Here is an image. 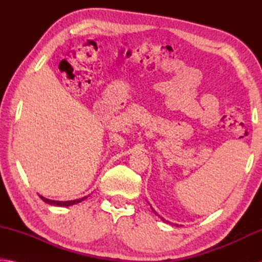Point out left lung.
Masks as SVG:
<instances>
[{
    "label": "left lung",
    "mask_w": 262,
    "mask_h": 262,
    "mask_svg": "<svg viewBox=\"0 0 262 262\" xmlns=\"http://www.w3.org/2000/svg\"><path fill=\"white\" fill-rule=\"evenodd\" d=\"M151 209H152V208H151ZM152 211H154V212H155V214H156V215H158V214H157V212H156V211H155L154 209H152ZM159 217H161V216H159ZM162 220H163L164 222H165V220H164V219H162ZM166 222H167V221H166Z\"/></svg>",
    "instance_id": "obj_1"
}]
</instances>
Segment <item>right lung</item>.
<instances>
[{"label": "right lung", "mask_w": 262, "mask_h": 262, "mask_svg": "<svg viewBox=\"0 0 262 262\" xmlns=\"http://www.w3.org/2000/svg\"><path fill=\"white\" fill-rule=\"evenodd\" d=\"M41 200L45 201L46 203H48V205L51 206H56V207H69V206H73V205H76V203H79L83 200H85V199L88 196H84L82 199H77V200H72V201H55V200H50V199H46L43 198L40 195Z\"/></svg>", "instance_id": "add662e5"}]
</instances>
